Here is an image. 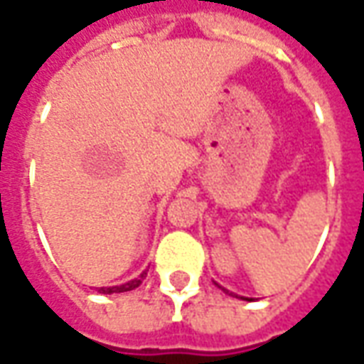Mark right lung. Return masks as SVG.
Returning <instances> with one entry per match:
<instances>
[{
    "label": "right lung",
    "instance_id": "add662e5",
    "mask_svg": "<svg viewBox=\"0 0 364 364\" xmlns=\"http://www.w3.org/2000/svg\"><path fill=\"white\" fill-rule=\"evenodd\" d=\"M146 277V272L140 273L139 279H132V282L124 283V285H117V287H99V293H122V291H132V289H136L142 279Z\"/></svg>",
    "mask_w": 364,
    "mask_h": 364
}]
</instances>
